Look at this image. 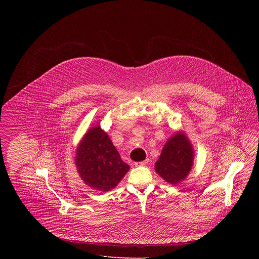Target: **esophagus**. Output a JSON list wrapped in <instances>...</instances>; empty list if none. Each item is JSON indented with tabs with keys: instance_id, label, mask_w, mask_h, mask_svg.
Instances as JSON below:
<instances>
[{
	"instance_id": "esophagus-1",
	"label": "esophagus",
	"mask_w": 259,
	"mask_h": 259,
	"mask_svg": "<svg viewBox=\"0 0 259 259\" xmlns=\"http://www.w3.org/2000/svg\"><path fill=\"white\" fill-rule=\"evenodd\" d=\"M148 160H143V161H139V162H136L135 164L137 165V166H142V165H146L147 163H148Z\"/></svg>"
}]
</instances>
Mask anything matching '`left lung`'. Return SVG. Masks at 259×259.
I'll return each mask as SVG.
<instances>
[{
	"label": "left lung",
	"instance_id": "1",
	"mask_svg": "<svg viewBox=\"0 0 259 259\" xmlns=\"http://www.w3.org/2000/svg\"><path fill=\"white\" fill-rule=\"evenodd\" d=\"M193 160V149L184 134H176L162 148L155 163V171L167 183L177 185L188 175Z\"/></svg>",
	"mask_w": 259,
	"mask_h": 259
}]
</instances>
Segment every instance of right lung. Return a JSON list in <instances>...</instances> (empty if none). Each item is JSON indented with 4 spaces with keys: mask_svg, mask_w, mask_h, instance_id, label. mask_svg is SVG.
Here are the masks:
<instances>
[{
    "mask_svg": "<svg viewBox=\"0 0 259 259\" xmlns=\"http://www.w3.org/2000/svg\"><path fill=\"white\" fill-rule=\"evenodd\" d=\"M75 164L85 185L104 192L115 187L130 169L100 125L92 127L82 138Z\"/></svg>",
    "mask_w": 259,
    "mask_h": 259,
    "instance_id": "right-lung-1",
    "label": "right lung"
}]
</instances>
